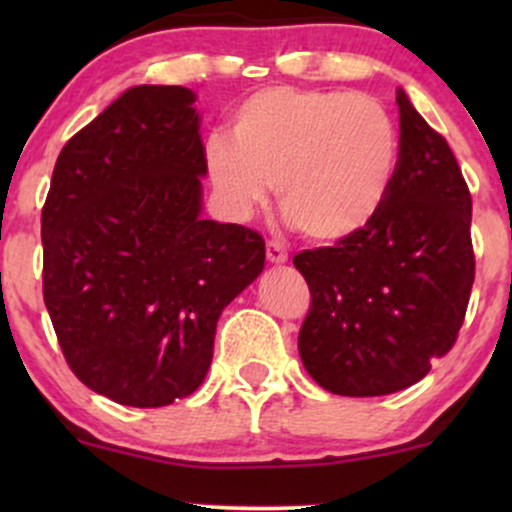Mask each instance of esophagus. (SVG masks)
<instances>
[{
    "instance_id": "34e87169",
    "label": "esophagus",
    "mask_w": 512,
    "mask_h": 512,
    "mask_svg": "<svg viewBox=\"0 0 512 512\" xmlns=\"http://www.w3.org/2000/svg\"><path fill=\"white\" fill-rule=\"evenodd\" d=\"M267 260L272 264H284L286 260H289V252H286V248L281 243H276V240H269V243H267Z\"/></svg>"
}]
</instances>
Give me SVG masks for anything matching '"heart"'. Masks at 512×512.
<instances>
[{
	"instance_id": "1",
	"label": "heart",
	"mask_w": 512,
	"mask_h": 512,
	"mask_svg": "<svg viewBox=\"0 0 512 512\" xmlns=\"http://www.w3.org/2000/svg\"><path fill=\"white\" fill-rule=\"evenodd\" d=\"M204 161L228 216L250 219L274 182L276 202L303 236L339 243L385 207L399 129L366 93L272 86L238 105L231 134H211Z\"/></svg>"
}]
</instances>
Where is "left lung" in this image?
Wrapping results in <instances>:
<instances>
[{
  "mask_svg": "<svg viewBox=\"0 0 512 512\" xmlns=\"http://www.w3.org/2000/svg\"><path fill=\"white\" fill-rule=\"evenodd\" d=\"M397 108L399 163L385 207L356 236L293 257L310 289L298 354L332 395L419 383L455 344L472 293L467 182L402 88Z\"/></svg>",
  "mask_w": 512,
  "mask_h": 512,
  "instance_id": "8db88e82",
  "label": "left lung"
}]
</instances>
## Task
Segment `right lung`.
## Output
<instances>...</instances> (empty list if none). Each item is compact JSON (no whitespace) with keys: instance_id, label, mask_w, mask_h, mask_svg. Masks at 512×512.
<instances>
[{"instance_id":"right-lung-1","label":"right lung","mask_w":512,"mask_h":512,"mask_svg":"<svg viewBox=\"0 0 512 512\" xmlns=\"http://www.w3.org/2000/svg\"><path fill=\"white\" fill-rule=\"evenodd\" d=\"M195 93L132 86L57 156L43 207V296L69 368L127 407L197 390L216 322L264 269V240L202 216Z\"/></svg>"}]
</instances>
